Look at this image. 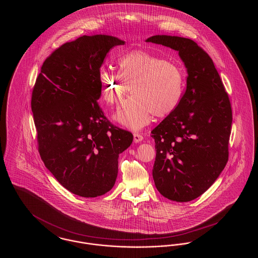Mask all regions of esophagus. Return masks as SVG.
Listing matches in <instances>:
<instances>
[{
	"label": "esophagus",
	"mask_w": 258,
	"mask_h": 258,
	"mask_svg": "<svg viewBox=\"0 0 258 258\" xmlns=\"http://www.w3.org/2000/svg\"><path fill=\"white\" fill-rule=\"evenodd\" d=\"M134 140H135V142H136V143L141 142L143 140V136L140 135V134L135 133V134H134Z\"/></svg>",
	"instance_id": "esophagus-1"
}]
</instances>
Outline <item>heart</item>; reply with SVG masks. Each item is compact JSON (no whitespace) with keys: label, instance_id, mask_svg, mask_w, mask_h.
Returning a JSON list of instances; mask_svg holds the SVG:
<instances>
[{"label":"heart","instance_id":"heart-1","mask_svg":"<svg viewBox=\"0 0 258 258\" xmlns=\"http://www.w3.org/2000/svg\"><path fill=\"white\" fill-rule=\"evenodd\" d=\"M119 73L102 69L99 82L106 103L116 104L132 89L133 98L123 103L115 119L139 131L155 115H171L181 103L184 92L183 69L164 58L148 52H132L119 59Z\"/></svg>","mask_w":258,"mask_h":258}]
</instances>
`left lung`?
<instances>
[{"instance_id": "1", "label": "left lung", "mask_w": 258, "mask_h": 258, "mask_svg": "<svg viewBox=\"0 0 258 258\" xmlns=\"http://www.w3.org/2000/svg\"><path fill=\"white\" fill-rule=\"evenodd\" d=\"M147 42L177 50L186 68V88L178 108L152 131L154 182L163 197L187 202L203 195L228 160L232 109L220 74L192 39L153 36Z\"/></svg>"}]
</instances>
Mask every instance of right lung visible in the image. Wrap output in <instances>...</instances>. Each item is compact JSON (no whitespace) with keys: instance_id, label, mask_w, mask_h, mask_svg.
<instances>
[{"instance_id":"1","label":"right lung","mask_w":258,"mask_h":258,"mask_svg":"<svg viewBox=\"0 0 258 258\" xmlns=\"http://www.w3.org/2000/svg\"><path fill=\"white\" fill-rule=\"evenodd\" d=\"M124 41L83 36L66 42L43 61L32 93L37 144L44 165L68 190L82 197L109 191L118 158L134 140L104 116L100 67L109 50Z\"/></svg>"}]
</instances>
